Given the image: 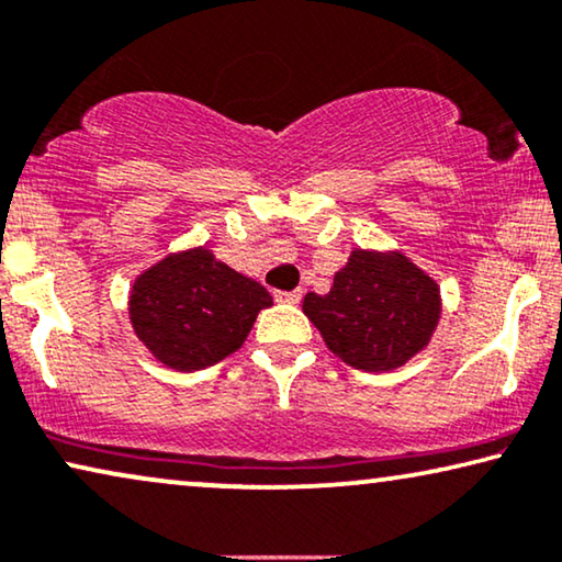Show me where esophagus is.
I'll use <instances>...</instances> for the list:
<instances>
[{"label": "esophagus", "mask_w": 562, "mask_h": 562, "mask_svg": "<svg viewBox=\"0 0 562 562\" xmlns=\"http://www.w3.org/2000/svg\"><path fill=\"white\" fill-rule=\"evenodd\" d=\"M300 297H303V292H300V290H292V292L278 290V292H274V300H278V303H290V305H295V303H300Z\"/></svg>", "instance_id": "esophagus-1"}]
</instances>
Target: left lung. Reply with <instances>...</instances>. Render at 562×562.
<instances>
[{
  "mask_svg": "<svg viewBox=\"0 0 562 562\" xmlns=\"http://www.w3.org/2000/svg\"><path fill=\"white\" fill-rule=\"evenodd\" d=\"M303 313L349 367L390 371L428 346L440 321V288L400 251L353 249L328 295L307 292Z\"/></svg>",
  "mask_w": 562,
  "mask_h": 562,
  "instance_id": "left-lung-1",
  "label": "left lung"
}]
</instances>
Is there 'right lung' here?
<instances>
[{
    "mask_svg": "<svg viewBox=\"0 0 562 562\" xmlns=\"http://www.w3.org/2000/svg\"><path fill=\"white\" fill-rule=\"evenodd\" d=\"M272 295L205 247L168 255L132 284L130 321L149 353L176 371H199L241 349Z\"/></svg>",
    "mask_w": 562,
    "mask_h": 562,
    "instance_id": "right-lung-1",
    "label": "right lung"
}]
</instances>
